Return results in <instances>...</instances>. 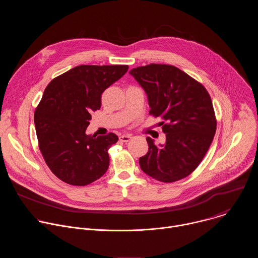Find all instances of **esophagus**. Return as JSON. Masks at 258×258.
<instances>
[{
    "label": "esophagus",
    "mask_w": 258,
    "mask_h": 258,
    "mask_svg": "<svg viewBox=\"0 0 258 258\" xmlns=\"http://www.w3.org/2000/svg\"><path fill=\"white\" fill-rule=\"evenodd\" d=\"M132 138H133V137H132V135L125 134V135H122V136H120V137H119V140H120L121 142H124V143H126V142H128V141H130Z\"/></svg>",
    "instance_id": "1"
}]
</instances>
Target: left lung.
Wrapping results in <instances>:
<instances>
[{
    "instance_id": "left-lung-1",
    "label": "left lung",
    "mask_w": 258,
    "mask_h": 258,
    "mask_svg": "<svg viewBox=\"0 0 258 258\" xmlns=\"http://www.w3.org/2000/svg\"><path fill=\"white\" fill-rule=\"evenodd\" d=\"M130 75L145 91L150 114L161 116L164 144L147 137L149 150L140 157L141 169L151 177L172 182L192 173L205 156L216 131L211 98L197 81L175 66L150 64Z\"/></svg>"
}]
</instances>
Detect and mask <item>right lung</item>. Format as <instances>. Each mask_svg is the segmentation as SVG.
<instances>
[{
	"instance_id": "add662e5",
	"label": "right lung",
	"mask_w": 258,
	"mask_h": 258,
	"mask_svg": "<svg viewBox=\"0 0 258 258\" xmlns=\"http://www.w3.org/2000/svg\"><path fill=\"white\" fill-rule=\"evenodd\" d=\"M127 65H80L54 79L35 109L39 147L52 172L73 186H86L108 169V150L118 141L87 135L91 113L101 107L103 92L122 78Z\"/></svg>"
}]
</instances>
